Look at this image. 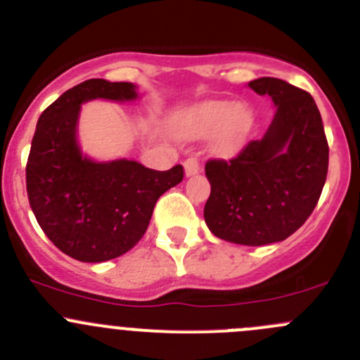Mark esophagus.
I'll return each mask as SVG.
<instances>
[{
	"label": "esophagus",
	"mask_w": 360,
	"mask_h": 360,
	"mask_svg": "<svg viewBox=\"0 0 360 360\" xmlns=\"http://www.w3.org/2000/svg\"><path fill=\"white\" fill-rule=\"evenodd\" d=\"M184 166H185V175L191 176V175H195V173L201 169V161H199L198 155H191V158L184 162Z\"/></svg>",
	"instance_id": "1"
}]
</instances>
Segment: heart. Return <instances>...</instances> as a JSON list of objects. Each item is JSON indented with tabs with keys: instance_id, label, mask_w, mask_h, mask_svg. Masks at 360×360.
I'll use <instances>...</instances> for the list:
<instances>
[{
	"instance_id": "heart-1",
	"label": "heart",
	"mask_w": 360,
	"mask_h": 360,
	"mask_svg": "<svg viewBox=\"0 0 360 360\" xmlns=\"http://www.w3.org/2000/svg\"><path fill=\"white\" fill-rule=\"evenodd\" d=\"M252 126V113L247 106L231 101H208L199 105L188 117L187 133L191 136L213 138L217 154H234L243 145Z\"/></svg>"
}]
</instances>
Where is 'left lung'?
<instances>
[{
    "mask_svg": "<svg viewBox=\"0 0 360 360\" xmlns=\"http://www.w3.org/2000/svg\"><path fill=\"white\" fill-rule=\"evenodd\" d=\"M248 87L273 99L275 119L236 158L206 162L212 192L205 222L220 240L261 247L283 241L311 215L327 179L329 145L309 92L271 77Z\"/></svg>",
    "mask_w": 360,
    "mask_h": 360,
    "instance_id": "obj_1",
    "label": "left lung"
}]
</instances>
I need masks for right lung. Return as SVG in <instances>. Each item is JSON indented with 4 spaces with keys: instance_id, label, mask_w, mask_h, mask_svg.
I'll list each match as a JSON object with an SVG mask.
<instances>
[{
    "instance_id": "add662e5",
    "label": "right lung",
    "mask_w": 360,
    "mask_h": 360,
    "mask_svg": "<svg viewBox=\"0 0 360 360\" xmlns=\"http://www.w3.org/2000/svg\"><path fill=\"white\" fill-rule=\"evenodd\" d=\"M131 101L129 82L91 78L60 94L37 124L26 165L31 210L49 240L70 257L103 262L126 254L147 231L158 199L184 180L168 172L119 159L96 162L77 143L80 105L91 99Z\"/></svg>"
}]
</instances>
